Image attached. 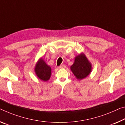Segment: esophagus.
<instances>
[{
  "mask_svg": "<svg viewBox=\"0 0 125 125\" xmlns=\"http://www.w3.org/2000/svg\"><path fill=\"white\" fill-rule=\"evenodd\" d=\"M58 68H66V66H65L64 65L62 64V65H61L60 66H59Z\"/></svg>",
  "mask_w": 125,
  "mask_h": 125,
  "instance_id": "34e87169",
  "label": "esophagus"
}]
</instances>
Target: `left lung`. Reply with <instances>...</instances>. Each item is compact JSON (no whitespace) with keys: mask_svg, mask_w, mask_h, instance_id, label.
Segmentation results:
<instances>
[{"mask_svg":"<svg viewBox=\"0 0 125 125\" xmlns=\"http://www.w3.org/2000/svg\"><path fill=\"white\" fill-rule=\"evenodd\" d=\"M71 70L77 79L82 80L90 73L91 64L83 54H80L75 58L74 63L71 67Z\"/></svg>","mask_w":125,"mask_h":125,"instance_id":"8db88e82","label":"left lung"}]
</instances>
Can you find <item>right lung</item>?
Masks as SVG:
<instances>
[{
  "mask_svg": "<svg viewBox=\"0 0 125 125\" xmlns=\"http://www.w3.org/2000/svg\"><path fill=\"white\" fill-rule=\"evenodd\" d=\"M35 72L40 80L47 81L50 78L51 68L45 63L42 59H41L37 63L35 68Z\"/></svg>",
  "mask_w": 125,
  "mask_h": 125,
  "instance_id": "obj_1",
  "label": "right lung"
}]
</instances>
